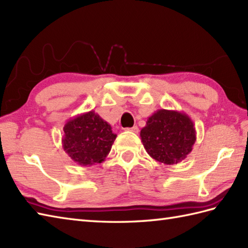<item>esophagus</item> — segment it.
Segmentation results:
<instances>
[{"instance_id": "34e87169", "label": "esophagus", "mask_w": 248, "mask_h": 248, "mask_svg": "<svg viewBox=\"0 0 248 248\" xmlns=\"http://www.w3.org/2000/svg\"><path fill=\"white\" fill-rule=\"evenodd\" d=\"M129 131H131V132H133V133H135V134H138L139 133V127L138 125H134V127H132V128H130V129H128Z\"/></svg>"}]
</instances>
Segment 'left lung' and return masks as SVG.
Returning <instances> with one entry per match:
<instances>
[{
    "label": "left lung",
    "instance_id": "1",
    "mask_svg": "<svg viewBox=\"0 0 248 248\" xmlns=\"http://www.w3.org/2000/svg\"><path fill=\"white\" fill-rule=\"evenodd\" d=\"M140 140L152 159L172 165L183 161L193 150L196 131L186 113L161 108L147 119L140 130Z\"/></svg>",
    "mask_w": 248,
    "mask_h": 248
}]
</instances>
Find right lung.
<instances>
[{"label":"right lung","mask_w":248,"mask_h":248,"mask_svg":"<svg viewBox=\"0 0 248 248\" xmlns=\"http://www.w3.org/2000/svg\"><path fill=\"white\" fill-rule=\"evenodd\" d=\"M62 148L81 166L102 163L116 139L112 127L93 110L76 116L64 125Z\"/></svg>","instance_id":"right-lung-1"}]
</instances>
